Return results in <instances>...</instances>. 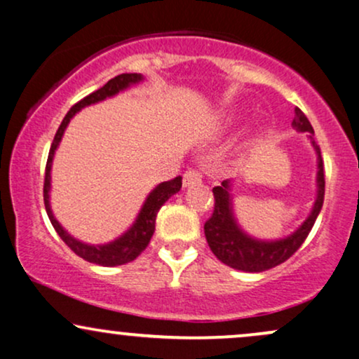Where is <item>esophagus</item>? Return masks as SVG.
I'll list each match as a JSON object with an SVG mask.
<instances>
[{"label": "esophagus", "instance_id": "obj_1", "mask_svg": "<svg viewBox=\"0 0 359 359\" xmlns=\"http://www.w3.org/2000/svg\"><path fill=\"white\" fill-rule=\"evenodd\" d=\"M203 182V175L197 170H187L184 174V187H194Z\"/></svg>", "mask_w": 359, "mask_h": 359}]
</instances>
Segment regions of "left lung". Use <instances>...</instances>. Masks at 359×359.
<instances>
[{
  "label": "left lung",
  "instance_id": "1",
  "mask_svg": "<svg viewBox=\"0 0 359 359\" xmlns=\"http://www.w3.org/2000/svg\"><path fill=\"white\" fill-rule=\"evenodd\" d=\"M295 130L299 133H306L311 140L317 155V194L314 204H312L311 212L306 217V221L295 229L294 233L285 238H280L275 241H263L258 238H251L245 229L241 228L234 216L233 209V180H222L221 185L212 189L214 194V212L209 217V221L204 224L205 240L209 243V248L216 255L217 259H221L224 265L231 266L234 270L250 271V273H259L273 269L297 251L306 238L311 233L312 226L319 216L324 203V163L320 156V148L314 140V130L309 123L306 114L299 108H295Z\"/></svg>",
  "mask_w": 359,
  "mask_h": 359
}]
</instances>
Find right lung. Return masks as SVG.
Listing matches in <instances>:
<instances>
[{"label": "right lung", "mask_w": 359, "mask_h": 359, "mask_svg": "<svg viewBox=\"0 0 359 359\" xmlns=\"http://www.w3.org/2000/svg\"><path fill=\"white\" fill-rule=\"evenodd\" d=\"M145 77L142 74H119V76L114 77L106 82L101 89L94 90L93 94L86 96L84 100H81L77 104H74L71 111L65 114V118L62 119L59 130H57L55 138H53L50 151H48L47 158V167H45V182H43V203H45V211L48 214V219H50L53 229H55L57 234L62 238V241L71 248L77 257L84 258L86 262L96 263V265L101 266H118L125 265V263L133 262L135 258L142 253L143 250L147 248L148 243H150L151 236L155 233V219L156 214H158L160 208L170 199L174 194H177L182 187V177H175L174 180H168V182H162L155 185L151 189V192L148 194L145 203H143L142 209H140L138 216L135 217L133 224L126 229L125 233L119 234L118 238H114L113 241L104 243V245H89V243H82L79 240L69 234L62 228V224L57 221V217L53 216L52 205H50V189H52V163L53 156H55L57 148H59L62 137L65 133V128L69 126L71 119L76 116L77 113L82 108L90 104H96V102H101L108 97L116 96V94L123 93V90L130 89L131 86H137L142 82Z\"/></svg>", "instance_id": "1"}]
</instances>
